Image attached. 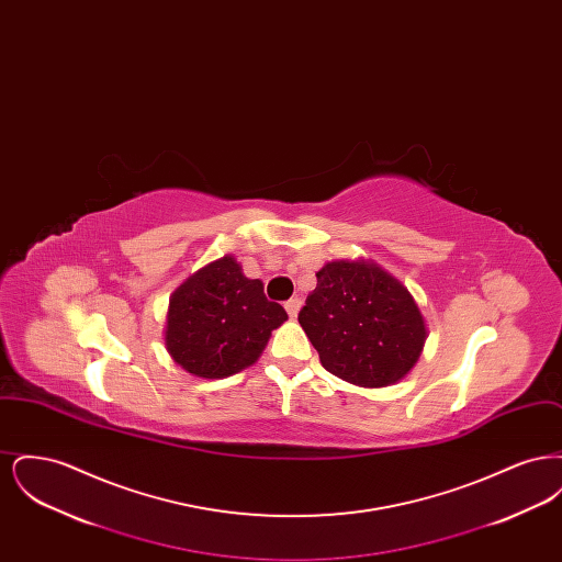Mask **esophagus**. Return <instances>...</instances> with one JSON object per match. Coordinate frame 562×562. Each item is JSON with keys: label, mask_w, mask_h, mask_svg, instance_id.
Masks as SVG:
<instances>
[{"label": "esophagus", "mask_w": 562, "mask_h": 562, "mask_svg": "<svg viewBox=\"0 0 562 562\" xmlns=\"http://www.w3.org/2000/svg\"><path fill=\"white\" fill-rule=\"evenodd\" d=\"M301 305H303V301H301L299 296H293V299H289V301L284 303V307H286V312H289V316H291V318H296V314H299Z\"/></svg>", "instance_id": "1"}]
</instances>
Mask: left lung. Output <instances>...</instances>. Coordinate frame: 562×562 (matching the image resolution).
<instances>
[{
	"instance_id": "obj_1",
	"label": "left lung",
	"mask_w": 562,
	"mask_h": 562,
	"mask_svg": "<svg viewBox=\"0 0 562 562\" xmlns=\"http://www.w3.org/2000/svg\"><path fill=\"white\" fill-rule=\"evenodd\" d=\"M316 278L299 324L322 367L360 387L401 381L428 337L413 294L371 261H330Z\"/></svg>"
}]
</instances>
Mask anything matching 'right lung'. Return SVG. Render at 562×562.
Listing matches in <instances>:
<instances>
[{
	"instance_id": "add662e5",
	"label": "right lung",
	"mask_w": 562,
	"mask_h": 562,
	"mask_svg": "<svg viewBox=\"0 0 562 562\" xmlns=\"http://www.w3.org/2000/svg\"><path fill=\"white\" fill-rule=\"evenodd\" d=\"M280 303L268 301L261 280H250L225 255L172 293L166 316V349L188 373L221 379L257 362L269 335L286 321Z\"/></svg>"
}]
</instances>
